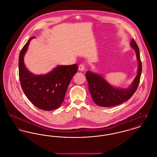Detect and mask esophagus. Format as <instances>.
<instances>
[{"mask_svg":"<svg viewBox=\"0 0 157 157\" xmlns=\"http://www.w3.org/2000/svg\"><path fill=\"white\" fill-rule=\"evenodd\" d=\"M85 69V66L84 64H79V66H78V69H79V71H83Z\"/></svg>","mask_w":157,"mask_h":157,"instance_id":"1","label":"esophagus"}]
</instances>
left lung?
Listing matches in <instances>:
<instances>
[{"instance_id": "1", "label": "left lung", "mask_w": 157, "mask_h": 157, "mask_svg": "<svg viewBox=\"0 0 157 157\" xmlns=\"http://www.w3.org/2000/svg\"><path fill=\"white\" fill-rule=\"evenodd\" d=\"M130 46L136 52L138 68L137 75L128 87L124 88L113 86L101 75L90 71H86L85 76L88 83L89 91L97 105L101 107H112L120 105L130 99L136 91L142 73V63L139 49L134 39H132Z\"/></svg>"}]
</instances>
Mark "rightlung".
Segmentation results:
<instances>
[{
    "label": "right lung",
    "instance_id": "add662e5",
    "mask_svg": "<svg viewBox=\"0 0 157 157\" xmlns=\"http://www.w3.org/2000/svg\"><path fill=\"white\" fill-rule=\"evenodd\" d=\"M29 39L21 49L19 56V78L25 95L37 108L50 111L59 108L73 76L78 71L76 64L59 65L44 75H35L30 72L24 64V57L27 51Z\"/></svg>",
    "mask_w": 157,
    "mask_h": 157
}]
</instances>
